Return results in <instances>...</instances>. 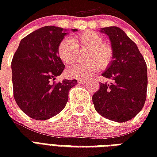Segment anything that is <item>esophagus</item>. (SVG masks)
<instances>
[{
  "label": "esophagus",
  "mask_w": 157,
  "mask_h": 157,
  "mask_svg": "<svg viewBox=\"0 0 157 157\" xmlns=\"http://www.w3.org/2000/svg\"><path fill=\"white\" fill-rule=\"evenodd\" d=\"M78 82L80 84H86V82H87V81H86V80H84V79H79Z\"/></svg>",
  "instance_id": "esophagus-1"
}]
</instances>
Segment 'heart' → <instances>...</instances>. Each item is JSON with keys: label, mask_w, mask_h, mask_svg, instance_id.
<instances>
[{"label": "heart", "mask_w": 157, "mask_h": 157, "mask_svg": "<svg viewBox=\"0 0 157 157\" xmlns=\"http://www.w3.org/2000/svg\"><path fill=\"white\" fill-rule=\"evenodd\" d=\"M86 59L88 62L69 67L67 74L71 78H88L99 67L107 68L112 63L114 51L112 46L103 42V38L93 31H86L75 36L73 40L64 38L58 46V55L64 63H73L78 56L79 50H86Z\"/></svg>", "instance_id": "1"}]
</instances>
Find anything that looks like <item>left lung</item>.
Here are the masks:
<instances>
[{"mask_svg":"<svg viewBox=\"0 0 157 157\" xmlns=\"http://www.w3.org/2000/svg\"><path fill=\"white\" fill-rule=\"evenodd\" d=\"M114 51L112 63L102 74L112 83H100L92 97L101 116L117 122L134 118L144 107L147 97V64L136 44L118 27L103 28Z\"/></svg>","mask_w":157,"mask_h":157,"instance_id":"1","label":"left lung"}]
</instances>
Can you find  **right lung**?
Wrapping results in <instances>:
<instances>
[{"label":"right lung","mask_w":157,"mask_h":157,"mask_svg":"<svg viewBox=\"0 0 157 157\" xmlns=\"http://www.w3.org/2000/svg\"><path fill=\"white\" fill-rule=\"evenodd\" d=\"M66 31L54 26L39 28L21 40L13 57V97L33 119L45 121L59 114L67 103L69 90L77 85L76 80L54 81L65 67L57 50Z\"/></svg>","instance_id":"add662e5"}]
</instances>
